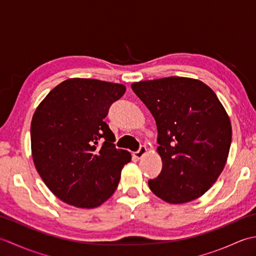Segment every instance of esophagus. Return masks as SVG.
<instances>
[{"label": "esophagus", "mask_w": 256, "mask_h": 256, "mask_svg": "<svg viewBox=\"0 0 256 256\" xmlns=\"http://www.w3.org/2000/svg\"><path fill=\"white\" fill-rule=\"evenodd\" d=\"M146 152H148V150H146L145 146H140V148L136 152H134L133 157H134V158H136V160L142 158V156L146 153Z\"/></svg>", "instance_id": "esophagus-1"}]
</instances>
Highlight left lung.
<instances>
[{
	"label": "left lung",
	"instance_id": "left-lung-1",
	"mask_svg": "<svg viewBox=\"0 0 256 256\" xmlns=\"http://www.w3.org/2000/svg\"><path fill=\"white\" fill-rule=\"evenodd\" d=\"M132 90L157 125L160 175L148 186L170 204L202 196L216 182L229 155L232 128L218 96L199 80L168 77L140 81Z\"/></svg>",
	"mask_w": 256,
	"mask_h": 256
}]
</instances>
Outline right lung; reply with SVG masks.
Masks as SVG:
<instances>
[{
  "label": "right lung",
  "mask_w": 256,
  "mask_h": 256,
  "mask_svg": "<svg viewBox=\"0 0 256 256\" xmlns=\"http://www.w3.org/2000/svg\"><path fill=\"white\" fill-rule=\"evenodd\" d=\"M125 90L106 81L68 79L37 106L30 124L32 160L46 186L64 202L91 209L116 192L131 154L116 148L104 118Z\"/></svg>",
  "instance_id": "obj_1"
}]
</instances>
